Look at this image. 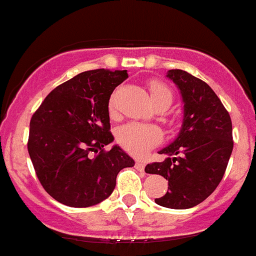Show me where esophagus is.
I'll return each instance as SVG.
<instances>
[{"label": "esophagus", "mask_w": 256, "mask_h": 256, "mask_svg": "<svg viewBox=\"0 0 256 256\" xmlns=\"http://www.w3.org/2000/svg\"><path fill=\"white\" fill-rule=\"evenodd\" d=\"M136 168L138 169V170H144V162L142 160H136Z\"/></svg>", "instance_id": "34e87169"}]
</instances>
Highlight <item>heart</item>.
Instances as JSON below:
<instances>
[{
  "label": "heart",
  "instance_id": "obj_1",
  "mask_svg": "<svg viewBox=\"0 0 256 256\" xmlns=\"http://www.w3.org/2000/svg\"><path fill=\"white\" fill-rule=\"evenodd\" d=\"M148 88H150L151 100L154 104L158 101H166L170 105L173 94L165 83L160 80H151L148 83ZM108 112H110V115L115 114L114 98H112L108 102ZM116 140L124 150L133 155L140 156L159 144L162 140V132L158 126L152 124L130 122L118 128Z\"/></svg>",
  "mask_w": 256,
  "mask_h": 256
}]
</instances>
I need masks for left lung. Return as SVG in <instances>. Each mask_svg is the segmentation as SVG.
Returning <instances> with one entry per match:
<instances>
[{
  "label": "left lung",
  "mask_w": 256,
  "mask_h": 256,
  "mask_svg": "<svg viewBox=\"0 0 256 256\" xmlns=\"http://www.w3.org/2000/svg\"><path fill=\"white\" fill-rule=\"evenodd\" d=\"M168 76L182 94L183 124L178 137L162 148L166 159L150 162L144 172L168 180V192L155 202L169 209H188L209 198L218 187L234 150L232 122L216 92L184 70Z\"/></svg>",
  "instance_id": "1"
}]
</instances>
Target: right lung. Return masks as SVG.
Returning a JSON list of instances; mask_svg holds the SVG:
<instances>
[{
  "instance_id": "1",
  "label": "right lung",
  "mask_w": 256,
  "mask_h": 256,
  "mask_svg": "<svg viewBox=\"0 0 256 256\" xmlns=\"http://www.w3.org/2000/svg\"><path fill=\"white\" fill-rule=\"evenodd\" d=\"M126 70H88L52 90L30 119L28 152L44 191L72 208L112 195L118 173L134 160L112 142L108 100Z\"/></svg>"
}]
</instances>
